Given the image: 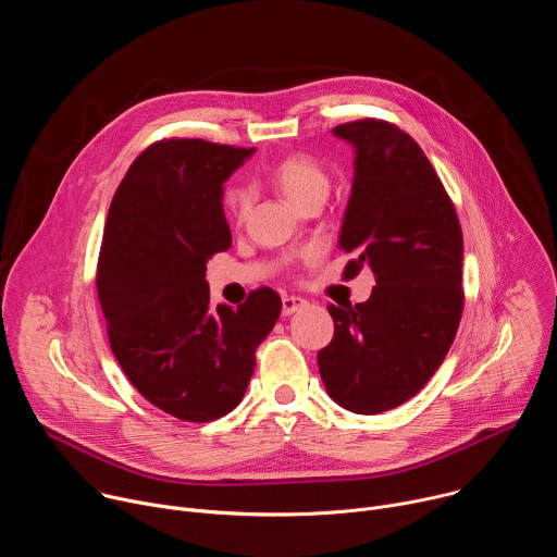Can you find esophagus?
Instances as JSON below:
<instances>
[{"mask_svg": "<svg viewBox=\"0 0 557 557\" xmlns=\"http://www.w3.org/2000/svg\"><path fill=\"white\" fill-rule=\"evenodd\" d=\"M304 306H306V301H304L301 297H295V295H284V297H282V314H284V317L297 312V310L304 308Z\"/></svg>", "mask_w": 557, "mask_h": 557, "instance_id": "1", "label": "esophagus"}]
</instances>
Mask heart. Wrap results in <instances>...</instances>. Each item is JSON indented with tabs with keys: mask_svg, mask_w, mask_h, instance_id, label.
<instances>
[{
	"mask_svg": "<svg viewBox=\"0 0 557 557\" xmlns=\"http://www.w3.org/2000/svg\"><path fill=\"white\" fill-rule=\"evenodd\" d=\"M271 178L277 189L297 207L314 198H326L331 191V178L326 170L306 153L284 156L271 168ZM224 209L233 215L247 213L251 205V194L243 185H228L222 196Z\"/></svg>",
	"mask_w": 557,
	"mask_h": 557,
	"instance_id": "obj_1",
	"label": "heart"
}]
</instances>
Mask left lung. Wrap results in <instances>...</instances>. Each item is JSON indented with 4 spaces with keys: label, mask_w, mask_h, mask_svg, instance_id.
I'll return each instance as SVG.
<instances>
[{
    "label": "left lung",
    "mask_w": 557,
    "mask_h": 557,
    "mask_svg": "<svg viewBox=\"0 0 557 557\" xmlns=\"http://www.w3.org/2000/svg\"><path fill=\"white\" fill-rule=\"evenodd\" d=\"M355 151L339 247L370 267L368 301L329 306L333 342L317 355L331 399L355 414L406 404L443 363L462 314V233L417 140L385 121L333 129Z\"/></svg>",
    "instance_id": "8db88e82"
}]
</instances>
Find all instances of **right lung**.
Returning a JSON list of instances; mask_svg holds the SVG:
<instances>
[{
	"instance_id": "obj_1",
	"label": "right lung",
	"mask_w": 557,
	"mask_h": 557,
	"mask_svg": "<svg viewBox=\"0 0 557 557\" xmlns=\"http://www.w3.org/2000/svg\"><path fill=\"white\" fill-rule=\"evenodd\" d=\"M253 151L200 138L153 143L106 220L97 288L112 352L149 404L191 423L243 401L256 348L282 312L271 288L211 308L205 280L209 258L231 247L224 183Z\"/></svg>"
}]
</instances>
